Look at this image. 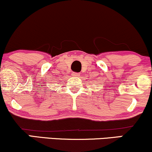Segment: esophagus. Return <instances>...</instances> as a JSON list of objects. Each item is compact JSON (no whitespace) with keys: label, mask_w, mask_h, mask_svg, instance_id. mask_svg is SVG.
I'll return each mask as SVG.
<instances>
[{"label":"esophagus","mask_w":152,"mask_h":152,"mask_svg":"<svg viewBox=\"0 0 152 152\" xmlns=\"http://www.w3.org/2000/svg\"><path fill=\"white\" fill-rule=\"evenodd\" d=\"M72 76H74V77H78V76H80V74L78 73H73Z\"/></svg>","instance_id":"esophagus-1"}]
</instances>
